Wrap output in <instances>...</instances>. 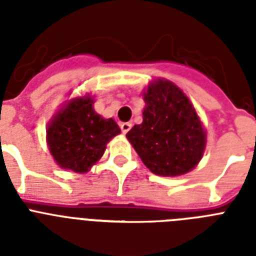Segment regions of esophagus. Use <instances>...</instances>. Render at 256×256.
<instances>
[{
  "mask_svg": "<svg viewBox=\"0 0 256 256\" xmlns=\"http://www.w3.org/2000/svg\"><path fill=\"white\" fill-rule=\"evenodd\" d=\"M130 128H132V124H130V122H124V124H120V130H122L124 134H126Z\"/></svg>",
  "mask_w": 256,
  "mask_h": 256,
  "instance_id": "obj_1",
  "label": "esophagus"
}]
</instances>
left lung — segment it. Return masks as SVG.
Masks as SVG:
<instances>
[{"instance_id": "1", "label": "left lung", "mask_w": 256, "mask_h": 256, "mask_svg": "<svg viewBox=\"0 0 256 256\" xmlns=\"http://www.w3.org/2000/svg\"><path fill=\"white\" fill-rule=\"evenodd\" d=\"M144 98V122L126 134L142 162L164 176L192 170L204 152L206 132L190 100L164 80L148 86Z\"/></svg>"}]
</instances>
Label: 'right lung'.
<instances>
[{
  "mask_svg": "<svg viewBox=\"0 0 256 256\" xmlns=\"http://www.w3.org/2000/svg\"><path fill=\"white\" fill-rule=\"evenodd\" d=\"M90 96L70 100L48 128V144L61 168L86 172L104 156L106 144L120 130L112 118L104 120L92 108Z\"/></svg>",
  "mask_w": 256,
  "mask_h": 256,
  "instance_id": "obj_1",
  "label": "right lung"
}]
</instances>
